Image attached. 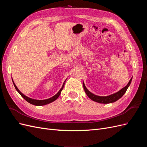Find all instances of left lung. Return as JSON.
<instances>
[{"mask_svg":"<svg viewBox=\"0 0 147 147\" xmlns=\"http://www.w3.org/2000/svg\"><path fill=\"white\" fill-rule=\"evenodd\" d=\"M132 78H131V80L127 83V85L122 88L121 90H119L116 93H114L113 94H111L108 96H99L95 95L94 94H92V92H91L90 91H89L86 87L84 85V83L83 82V88L84 90V91H85L86 95L90 97V98L93 101H95L96 102H98V103L100 104H109V103H112V102H116L119 99L121 98V97L124 94V93L126 92V90H127L128 87L129 86L130 84L131 83Z\"/></svg>","mask_w":147,"mask_h":147,"instance_id":"obj_1","label":"left lung"}]
</instances>
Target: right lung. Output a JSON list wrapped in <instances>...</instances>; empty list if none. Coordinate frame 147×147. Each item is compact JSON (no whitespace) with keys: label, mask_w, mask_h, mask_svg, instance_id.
Returning a JSON list of instances; mask_svg holds the SVG:
<instances>
[{"label":"right lung","mask_w":147,"mask_h":147,"mask_svg":"<svg viewBox=\"0 0 147 147\" xmlns=\"http://www.w3.org/2000/svg\"><path fill=\"white\" fill-rule=\"evenodd\" d=\"M12 81H13V84H14L15 86V88L16 90V91L20 93V94L23 97V98L27 101L29 103L32 104V105H37V106H40V105H47V104H48L51 103V102H53V101H55V100H56L57 98H58V97L59 96V95L61 94V92L62 91V90H63V89L64 88V84H65V82L63 83V86H62V88L60 89V90L58 91V92L56 94H55L54 96H53L52 97H50V98L49 99H44V100H37V99H32V98H30V97H28L25 96L24 94H23V93H22L18 89V88L16 87V84H15L14 82H13V79H12Z\"/></svg>","instance_id":"add662e5"}]
</instances>
